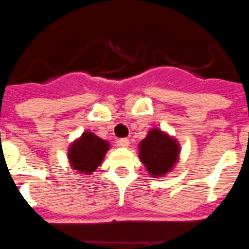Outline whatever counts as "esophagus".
Wrapping results in <instances>:
<instances>
[{
	"mask_svg": "<svg viewBox=\"0 0 249 249\" xmlns=\"http://www.w3.org/2000/svg\"><path fill=\"white\" fill-rule=\"evenodd\" d=\"M118 145H121L123 148H127L129 145V141L127 138H121V140H118Z\"/></svg>",
	"mask_w": 249,
	"mask_h": 249,
	"instance_id": "esophagus-1",
	"label": "esophagus"
}]
</instances>
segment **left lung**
<instances>
[{
    "mask_svg": "<svg viewBox=\"0 0 249 249\" xmlns=\"http://www.w3.org/2000/svg\"><path fill=\"white\" fill-rule=\"evenodd\" d=\"M138 149L141 161L153 178H164L173 172L180 159V144L177 138L157 127L141 141Z\"/></svg>",
    "mask_w": 249,
    "mask_h": 249,
    "instance_id": "1",
    "label": "left lung"
}]
</instances>
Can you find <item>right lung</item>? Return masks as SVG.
I'll return each mask as SVG.
<instances>
[{
  "label": "right lung",
  "mask_w": 249,
  "mask_h": 249,
  "mask_svg": "<svg viewBox=\"0 0 249 249\" xmlns=\"http://www.w3.org/2000/svg\"><path fill=\"white\" fill-rule=\"evenodd\" d=\"M109 148V142L90 131L84 132L68 149V159L71 169L75 170V174H80V177L91 175L101 165Z\"/></svg>",
  "instance_id": "1"
}]
</instances>
